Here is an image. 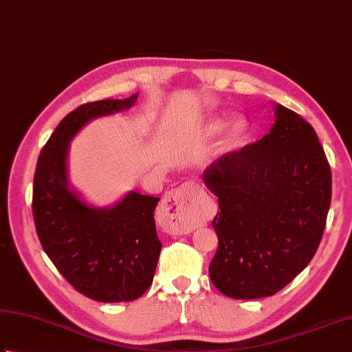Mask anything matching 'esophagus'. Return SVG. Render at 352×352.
<instances>
[{"label":"esophagus","mask_w":352,"mask_h":352,"mask_svg":"<svg viewBox=\"0 0 352 352\" xmlns=\"http://www.w3.org/2000/svg\"><path fill=\"white\" fill-rule=\"evenodd\" d=\"M160 210L170 219L172 230L188 233L194 229L199 217L198 197L190 184H183L166 194Z\"/></svg>","instance_id":"34e87169"}]
</instances>
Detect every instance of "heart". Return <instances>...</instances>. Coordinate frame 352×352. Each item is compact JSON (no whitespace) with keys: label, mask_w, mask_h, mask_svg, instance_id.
Listing matches in <instances>:
<instances>
[{"label":"heart","mask_w":352,"mask_h":352,"mask_svg":"<svg viewBox=\"0 0 352 352\" xmlns=\"http://www.w3.org/2000/svg\"><path fill=\"white\" fill-rule=\"evenodd\" d=\"M224 128V122L219 120V119H212L208 123H206L204 128H203V135L206 139H212V137H215L219 134V131ZM245 123L244 120H235L227 129V134L223 140V144L226 149H233L235 146L241 143L243 140V137L245 134Z\"/></svg>","instance_id":"obj_1"}]
</instances>
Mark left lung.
<instances>
[{
    "mask_svg": "<svg viewBox=\"0 0 352 352\" xmlns=\"http://www.w3.org/2000/svg\"><path fill=\"white\" fill-rule=\"evenodd\" d=\"M274 111L270 133L203 174L219 206L209 274L233 299L290 284L318 252L331 203V169L314 128L285 107Z\"/></svg>",
    "mask_w": 352,
    "mask_h": 352,
    "instance_id": "8db88e82",
    "label": "left lung"
}]
</instances>
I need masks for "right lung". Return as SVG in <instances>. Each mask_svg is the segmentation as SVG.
I'll return each instance as SVG.
<instances>
[{"label": "right lung", "instance_id": "right-lung-1", "mask_svg": "<svg viewBox=\"0 0 352 352\" xmlns=\"http://www.w3.org/2000/svg\"><path fill=\"white\" fill-rule=\"evenodd\" d=\"M135 100L137 94L89 102L67 114L41 151L33 180V219L47 256L79 293L107 304L139 299L153 284L162 250L154 219L160 198L131 190L111 208L87 204L68 186V144L89 120Z\"/></svg>", "mask_w": 352, "mask_h": 352}]
</instances>
